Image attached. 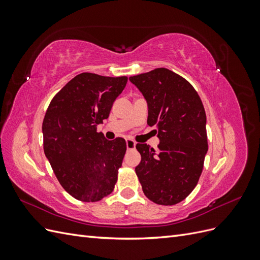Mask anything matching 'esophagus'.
I'll return each instance as SVG.
<instances>
[{"mask_svg":"<svg viewBox=\"0 0 260 260\" xmlns=\"http://www.w3.org/2000/svg\"><path fill=\"white\" fill-rule=\"evenodd\" d=\"M125 144H127V148H128V149L136 148V145H137V143L135 142V141L131 140V139H127V140H125Z\"/></svg>","mask_w":260,"mask_h":260,"instance_id":"34e87169","label":"esophagus"}]
</instances>
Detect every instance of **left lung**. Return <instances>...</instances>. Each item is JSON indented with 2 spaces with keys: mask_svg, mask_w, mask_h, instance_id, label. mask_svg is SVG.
Returning a JSON list of instances; mask_svg holds the SVG:
<instances>
[{
  "mask_svg": "<svg viewBox=\"0 0 260 260\" xmlns=\"http://www.w3.org/2000/svg\"><path fill=\"white\" fill-rule=\"evenodd\" d=\"M147 105V124L157 128L158 152L137 144V176L146 198L158 205L182 202L194 190L208 151L206 113L193 85L167 68L130 77Z\"/></svg>",
  "mask_w": 260,
  "mask_h": 260,
  "instance_id": "1",
  "label": "left lung"
}]
</instances>
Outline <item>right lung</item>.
I'll return each mask as SVG.
<instances>
[{
    "mask_svg": "<svg viewBox=\"0 0 260 260\" xmlns=\"http://www.w3.org/2000/svg\"><path fill=\"white\" fill-rule=\"evenodd\" d=\"M128 78L82 73L52 99L45 113L43 148L64 190L78 201L99 202L114 191L127 144L108 141L98 124L108 118Z\"/></svg>",
    "mask_w": 260,
    "mask_h": 260,
    "instance_id": "1",
    "label": "right lung"
}]
</instances>
